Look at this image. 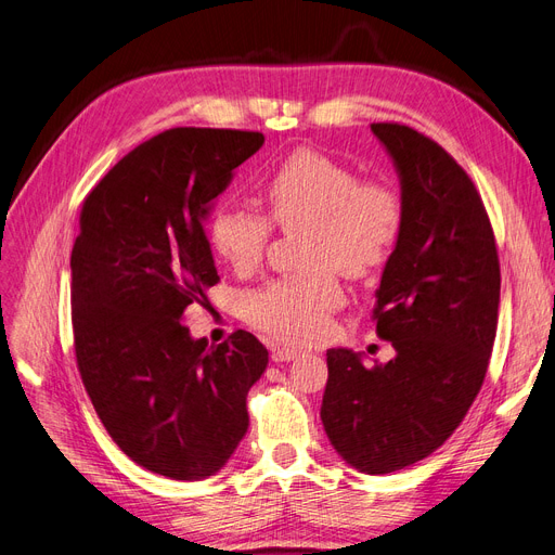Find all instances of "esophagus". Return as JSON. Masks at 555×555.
Segmentation results:
<instances>
[{
	"label": "esophagus",
	"instance_id": "1",
	"mask_svg": "<svg viewBox=\"0 0 555 555\" xmlns=\"http://www.w3.org/2000/svg\"><path fill=\"white\" fill-rule=\"evenodd\" d=\"M299 357L297 350H291V347H274L272 350V361L274 363H288V361H295Z\"/></svg>",
	"mask_w": 555,
	"mask_h": 555
}]
</instances>
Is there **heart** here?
Returning a JSON list of instances; mask_svg holds the SVG:
<instances>
[{
	"mask_svg": "<svg viewBox=\"0 0 555 555\" xmlns=\"http://www.w3.org/2000/svg\"><path fill=\"white\" fill-rule=\"evenodd\" d=\"M262 198L283 231H309L306 256L320 270L274 281L244 297V315L267 336L304 345L326 332V313L343 301L334 267L345 276L373 274L388 260L402 231V198L388 180H361L343 162L299 149L267 178ZM267 217L219 205L208 221L212 251L237 274L258 267L270 242Z\"/></svg>",
	"mask_w": 555,
	"mask_h": 555,
	"instance_id": "obj_1",
	"label": "heart"
}]
</instances>
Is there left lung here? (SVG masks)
Returning <instances> with one entry per match:
<instances>
[{
	"label": "left lung",
	"mask_w": 555,
	"mask_h": 555,
	"mask_svg": "<svg viewBox=\"0 0 555 555\" xmlns=\"http://www.w3.org/2000/svg\"><path fill=\"white\" fill-rule=\"evenodd\" d=\"M371 130L400 178L402 231L375 291L377 334L396 357L365 365L347 347L326 352L320 418L345 464L384 476L435 453L474 404L496 338L501 267L460 164L406 126Z\"/></svg>",
	"instance_id": "obj_1"
}]
</instances>
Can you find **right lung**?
Returning <instances> with one entry per match:
<instances>
[{
  "instance_id": "obj_1",
  "label": "right lung",
  "mask_w": 555,
  "mask_h": 555,
  "mask_svg": "<svg viewBox=\"0 0 555 555\" xmlns=\"http://www.w3.org/2000/svg\"><path fill=\"white\" fill-rule=\"evenodd\" d=\"M260 132L173 128L122 157L87 196L73 246V332L95 412L139 466L215 476L249 427L267 367L249 332L208 345L182 324L219 281L205 221Z\"/></svg>"
}]
</instances>
